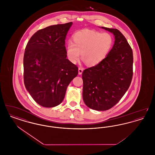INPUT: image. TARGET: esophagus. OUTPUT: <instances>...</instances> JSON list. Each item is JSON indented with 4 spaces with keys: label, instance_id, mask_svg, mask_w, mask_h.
Returning <instances> with one entry per match:
<instances>
[{
    "label": "esophagus",
    "instance_id": "obj_1",
    "mask_svg": "<svg viewBox=\"0 0 155 155\" xmlns=\"http://www.w3.org/2000/svg\"><path fill=\"white\" fill-rule=\"evenodd\" d=\"M83 72V69L82 68H78V74L81 75Z\"/></svg>",
    "mask_w": 155,
    "mask_h": 155
}]
</instances>
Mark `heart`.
I'll return each instance as SVG.
<instances>
[{
	"label": "heart",
	"mask_w": 155,
	"mask_h": 155,
	"mask_svg": "<svg viewBox=\"0 0 155 155\" xmlns=\"http://www.w3.org/2000/svg\"><path fill=\"white\" fill-rule=\"evenodd\" d=\"M73 41L66 45L67 58L72 63L81 59L89 66L101 63L107 57L113 44V38L107 32L82 30L73 35Z\"/></svg>",
	"instance_id": "heart-1"
}]
</instances>
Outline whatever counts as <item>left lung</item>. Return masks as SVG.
Segmentation results:
<instances>
[{
	"instance_id": "left-lung-1",
	"label": "left lung",
	"mask_w": 155,
	"mask_h": 155,
	"mask_svg": "<svg viewBox=\"0 0 155 155\" xmlns=\"http://www.w3.org/2000/svg\"><path fill=\"white\" fill-rule=\"evenodd\" d=\"M100 28L113 34L114 43L104 60L83 71L82 97L91 109L104 111L118 103L130 85L133 54L131 46L120 31Z\"/></svg>"
}]
</instances>
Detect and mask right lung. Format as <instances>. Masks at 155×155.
I'll return each mask as SVG.
<instances>
[{
    "mask_svg": "<svg viewBox=\"0 0 155 155\" xmlns=\"http://www.w3.org/2000/svg\"><path fill=\"white\" fill-rule=\"evenodd\" d=\"M72 24H57L38 31L25 48L24 85L33 99L45 107L61 103L68 85L78 74V67L66 58L65 39Z\"/></svg>",
    "mask_w": 155,
    "mask_h": 155,
    "instance_id": "obj_1",
    "label": "right lung"
}]
</instances>
